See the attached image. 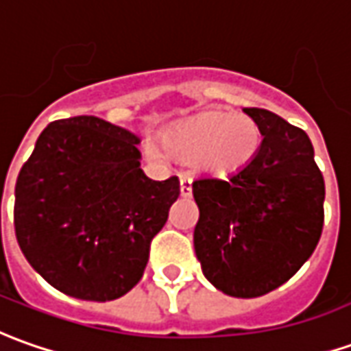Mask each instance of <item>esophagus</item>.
<instances>
[{
  "label": "esophagus",
  "instance_id": "1",
  "mask_svg": "<svg viewBox=\"0 0 351 351\" xmlns=\"http://www.w3.org/2000/svg\"><path fill=\"white\" fill-rule=\"evenodd\" d=\"M180 195L182 197H190L192 195V180L188 176L180 178Z\"/></svg>",
  "mask_w": 351,
  "mask_h": 351
}]
</instances>
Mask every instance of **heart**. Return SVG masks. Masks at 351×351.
<instances>
[{
	"instance_id": "heart-1",
	"label": "heart",
	"mask_w": 351,
	"mask_h": 351,
	"mask_svg": "<svg viewBox=\"0 0 351 351\" xmlns=\"http://www.w3.org/2000/svg\"><path fill=\"white\" fill-rule=\"evenodd\" d=\"M261 142L263 134L256 121L230 111L197 113L161 136L167 156L219 178L244 171L259 154Z\"/></svg>"
}]
</instances>
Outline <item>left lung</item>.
<instances>
[{
	"label": "left lung",
	"instance_id": "1",
	"mask_svg": "<svg viewBox=\"0 0 351 351\" xmlns=\"http://www.w3.org/2000/svg\"><path fill=\"white\" fill-rule=\"evenodd\" d=\"M263 142L244 171L197 178L195 257L206 278L226 295L257 298L298 273L323 230L325 180L309 136L267 109L244 107Z\"/></svg>",
	"mask_w": 351,
	"mask_h": 351
}]
</instances>
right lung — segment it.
I'll return each instance as SVG.
<instances>
[{
	"label": "right lung",
	"mask_w": 351,
	"mask_h": 351,
	"mask_svg": "<svg viewBox=\"0 0 351 351\" xmlns=\"http://www.w3.org/2000/svg\"><path fill=\"white\" fill-rule=\"evenodd\" d=\"M140 136L97 117L56 121L15 184V234L26 261L59 292L109 302L144 275L149 242L180 194L178 178L140 169Z\"/></svg>",
	"instance_id": "obj_1"
}]
</instances>
